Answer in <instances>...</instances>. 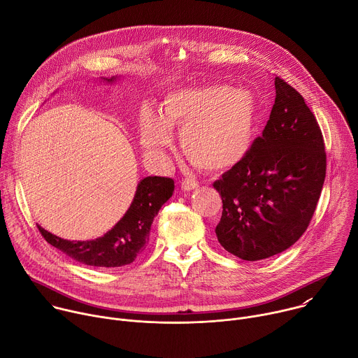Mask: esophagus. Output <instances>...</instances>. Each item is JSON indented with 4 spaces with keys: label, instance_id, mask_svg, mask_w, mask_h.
<instances>
[{
    "label": "esophagus",
    "instance_id": "1",
    "mask_svg": "<svg viewBox=\"0 0 358 358\" xmlns=\"http://www.w3.org/2000/svg\"><path fill=\"white\" fill-rule=\"evenodd\" d=\"M180 185L184 191H191V189H195L198 187V182L195 180H191V178H182Z\"/></svg>",
    "mask_w": 358,
    "mask_h": 358
}]
</instances>
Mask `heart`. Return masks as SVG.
I'll return each mask as SVG.
<instances>
[{"label": "heart", "mask_w": 358, "mask_h": 358, "mask_svg": "<svg viewBox=\"0 0 358 358\" xmlns=\"http://www.w3.org/2000/svg\"><path fill=\"white\" fill-rule=\"evenodd\" d=\"M261 106L253 93L228 85L184 87L169 93L160 117L144 110L140 141L148 156L163 160L171 143L169 129L180 130L188 162L203 171H222L249 151L259 122Z\"/></svg>", "instance_id": "heart-1"}]
</instances>
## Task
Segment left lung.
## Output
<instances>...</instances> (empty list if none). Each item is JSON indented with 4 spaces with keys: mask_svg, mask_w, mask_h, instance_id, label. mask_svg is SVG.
Here are the masks:
<instances>
[{
    "mask_svg": "<svg viewBox=\"0 0 358 358\" xmlns=\"http://www.w3.org/2000/svg\"><path fill=\"white\" fill-rule=\"evenodd\" d=\"M275 89L262 136L213 184L222 198L218 242L243 261L292 246L308 229L326 178L324 140L313 112L280 76Z\"/></svg>",
    "mask_w": 358,
    "mask_h": 358,
    "instance_id": "1",
    "label": "left lung"
}]
</instances>
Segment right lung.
Segmentation results:
<instances>
[{
    "label": "right lung",
    "instance_id": "1",
    "mask_svg": "<svg viewBox=\"0 0 358 358\" xmlns=\"http://www.w3.org/2000/svg\"><path fill=\"white\" fill-rule=\"evenodd\" d=\"M174 181L169 177H145L124 217L103 236L93 241H66L38 227L43 239L72 259L99 268H119L131 264L145 249L150 228L163 203L173 195Z\"/></svg>",
    "mask_w": 358,
    "mask_h": 358
}]
</instances>
